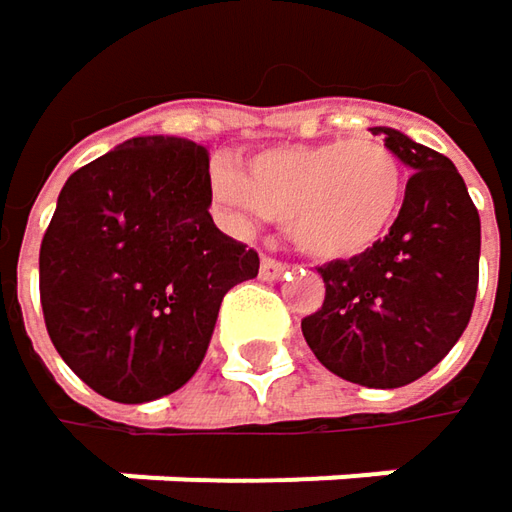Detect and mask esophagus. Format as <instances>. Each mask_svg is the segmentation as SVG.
<instances>
[{
  "instance_id": "esophagus-1",
  "label": "esophagus",
  "mask_w": 512,
  "mask_h": 512,
  "mask_svg": "<svg viewBox=\"0 0 512 512\" xmlns=\"http://www.w3.org/2000/svg\"><path fill=\"white\" fill-rule=\"evenodd\" d=\"M285 262H279L274 256H262V262H259V276L262 279H279V276L285 274Z\"/></svg>"
}]
</instances>
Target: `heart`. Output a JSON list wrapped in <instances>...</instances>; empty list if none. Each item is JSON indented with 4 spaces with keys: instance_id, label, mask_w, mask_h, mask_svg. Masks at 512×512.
Masks as SVG:
<instances>
[{
    "instance_id": "b5f03b06",
    "label": "heart",
    "mask_w": 512,
    "mask_h": 512,
    "mask_svg": "<svg viewBox=\"0 0 512 512\" xmlns=\"http://www.w3.org/2000/svg\"><path fill=\"white\" fill-rule=\"evenodd\" d=\"M212 186L238 224L276 218L303 253L347 262L387 236L408 180L390 145L352 136L265 148L244 171L218 165Z\"/></svg>"
}]
</instances>
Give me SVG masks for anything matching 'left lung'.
Masks as SVG:
<instances>
[{
  "mask_svg": "<svg viewBox=\"0 0 512 512\" xmlns=\"http://www.w3.org/2000/svg\"><path fill=\"white\" fill-rule=\"evenodd\" d=\"M373 133L411 168L405 201L373 250L317 268L326 297L303 338L347 382L402 387L437 367L472 317L481 218L449 157L393 128Z\"/></svg>",
  "mask_w": 512,
  "mask_h": 512,
  "instance_id": "1",
  "label": "left lung"
}]
</instances>
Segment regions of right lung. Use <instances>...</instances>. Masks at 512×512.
Returning <instances> with one entry per match:
<instances>
[{"instance_id":"1","label":"right lung","mask_w":512,"mask_h":512,"mask_svg":"<svg viewBox=\"0 0 512 512\" xmlns=\"http://www.w3.org/2000/svg\"><path fill=\"white\" fill-rule=\"evenodd\" d=\"M206 148L136 136L78 168L40 244L49 338L95 393L139 405L201 367L224 294L259 253L212 215Z\"/></svg>"}]
</instances>
